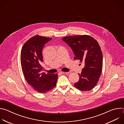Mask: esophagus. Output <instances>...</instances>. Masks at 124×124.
Masks as SVG:
<instances>
[{"mask_svg":"<svg viewBox=\"0 0 124 124\" xmlns=\"http://www.w3.org/2000/svg\"><path fill=\"white\" fill-rule=\"evenodd\" d=\"M61 74H68L69 73V72H61Z\"/></svg>","mask_w":124,"mask_h":124,"instance_id":"34e87169","label":"esophagus"}]
</instances>
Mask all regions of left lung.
Instances as JSON below:
<instances>
[{"label": "left lung", "instance_id": "obj_1", "mask_svg": "<svg viewBox=\"0 0 124 124\" xmlns=\"http://www.w3.org/2000/svg\"><path fill=\"white\" fill-rule=\"evenodd\" d=\"M62 40L72 49L74 59L84 64L78 74L79 80L74 86L82 91L92 89L98 82L102 69V54L99 43L87 35L67 36Z\"/></svg>", "mask_w": 124, "mask_h": 124}]
</instances>
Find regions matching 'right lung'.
I'll return each mask as SVG.
<instances>
[{"instance_id":"1","label":"right lung","mask_w":124,"mask_h":124,"mask_svg":"<svg viewBox=\"0 0 124 124\" xmlns=\"http://www.w3.org/2000/svg\"><path fill=\"white\" fill-rule=\"evenodd\" d=\"M52 39L36 35L23 46L21 54L22 70L27 83L34 90L45 93L56 86L58 75L43 73L41 64L43 62L42 50L45 44Z\"/></svg>"}]
</instances>
